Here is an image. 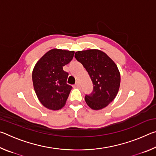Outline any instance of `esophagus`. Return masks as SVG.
I'll list each match as a JSON object with an SVG mask.
<instances>
[{
    "label": "esophagus",
    "instance_id": "34e87169",
    "mask_svg": "<svg viewBox=\"0 0 156 156\" xmlns=\"http://www.w3.org/2000/svg\"><path fill=\"white\" fill-rule=\"evenodd\" d=\"M74 87H75V88H80V84H79V83H76L75 84Z\"/></svg>",
    "mask_w": 156,
    "mask_h": 156
}]
</instances>
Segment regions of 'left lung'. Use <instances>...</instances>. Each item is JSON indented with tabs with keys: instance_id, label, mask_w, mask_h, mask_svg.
Listing matches in <instances>:
<instances>
[{
	"instance_id": "8db88e82",
	"label": "left lung",
	"mask_w": 156,
	"mask_h": 156,
	"mask_svg": "<svg viewBox=\"0 0 156 156\" xmlns=\"http://www.w3.org/2000/svg\"><path fill=\"white\" fill-rule=\"evenodd\" d=\"M75 58L85 68L93 83V91L84 97L86 103L94 110L106 107L114 100L120 88V74L117 65L98 49L78 51Z\"/></svg>"
}]
</instances>
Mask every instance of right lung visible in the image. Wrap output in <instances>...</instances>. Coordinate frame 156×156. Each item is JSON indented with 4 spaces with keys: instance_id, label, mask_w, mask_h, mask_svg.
Returning a JSON list of instances; mask_svg holds the SVG:
<instances>
[{
    "instance_id": "add662e5",
    "label": "right lung",
    "mask_w": 156,
    "mask_h": 156,
    "mask_svg": "<svg viewBox=\"0 0 156 156\" xmlns=\"http://www.w3.org/2000/svg\"><path fill=\"white\" fill-rule=\"evenodd\" d=\"M74 51L53 49L38 60L32 72L34 88L39 101L51 110L65 106L72 87L67 84L69 73L62 67L73 59Z\"/></svg>"
}]
</instances>
